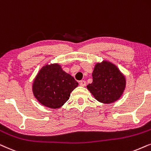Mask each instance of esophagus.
<instances>
[{
    "label": "esophagus",
    "mask_w": 151,
    "mask_h": 151,
    "mask_svg": "<svg viewBox=\"0 0 151 151\" xmlns=\"http://www.w3.org/2000/svg\"><path fill=\"white\" fill-rule=\"evenodd\" d=\"M79 85L82 86V87H84V86H86V81H84V80H81V81H79Z\"/></svg>",
    "instance_id": "1"
}]
</instances>
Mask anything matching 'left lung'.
Returning <instances> with one entry per match:
<instances>
[{
    "label": "left lung",
    "instance_id": "1",
    "mask_svg": "<svg viewBox=\"0 0 151 151\" xmlns=\"http://www.w3.org/2000/svg\"><path fill=\"white\" fill-rule=\"evenodd\" d=\"M92 83L87 88L98 101L111 104L121 97L126 88V78L117 67L107 61L96 63Z\"/></svg>",
    "mask_w": 151,
    "mask_h": 151
}]
</instances>
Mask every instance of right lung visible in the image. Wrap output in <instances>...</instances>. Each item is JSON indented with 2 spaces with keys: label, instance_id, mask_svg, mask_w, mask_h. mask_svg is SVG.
<instances>
[{
  "label": "right lung",
  "instance_id": "add662e5",
  "mask_svg": "<svg viewBox=\"0 0 151 151\" xmlns=\"http://www.w3.org/2000/svg\"><path fill=\"white\" fill-rule=\"evenodd\" d=\"M79 83L57 63L44 65L32 84L33 94L42 105L50 108L61 107Z\"/></svg>",
  "mask_w": 151,
  "mask_h": 151
}]
</instances>
